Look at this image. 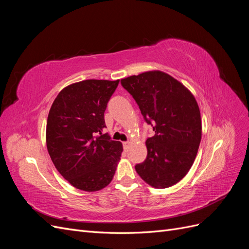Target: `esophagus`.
Instances as JSON below:
<instances>
[{
  "label": "esophagus",
  "instance_id": "1",
  "mask_svg": "<svg viewBox=\"0 0 249 249\" xmlns=\"http://www.w3.org/2000/svg\"><path fill=\"white\" fill-rule=\"evenodd\" d=\"M124 148L125 149V150H127V148H129V146H130V144H131V142H129V141H124Z\"/></svg>",
  "mask_w": 249,
  "mask_h": 249
}]
</instances>
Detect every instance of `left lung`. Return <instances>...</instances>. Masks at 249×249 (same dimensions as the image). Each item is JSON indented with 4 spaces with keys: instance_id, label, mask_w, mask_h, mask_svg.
<instances>
[{
    "instance_id": "8db88e82",
    "label": "left lung",
    "mask_w": 249,
    "mask_h": 249,
    "mask_svg": "<svg viewBox=\"0 0 249 249\" xmlns=\"http://www.w3.org/2000/svg\"><path fill=\"white\" fill-rule=\"evenodd\" d=\"M138 104L155 136L147 138V157L135 166L145 183L164 189L178 183L197 155L201 118L194 95L182 83L160 71L120 80Z\"/></svg>"
}]
</instances>
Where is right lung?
<instances>
[{"mask_svg":"<svg viewBox=\"0 0 249 249\" xmlns=\"http://www.w3.org/2000/svg\"><path fill=\"white\" fill-rule=\"evenodd\" d=\"M119 80H85L63 88L47 122V147L55 167L77 189L94 192L114 177L123 144L103 134L104 113Z\"/></svg>","mask_w":249,"mask_h":249,"instance_id":"1","label":"right lung"}]
</instances>
